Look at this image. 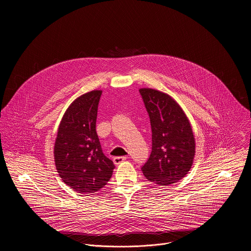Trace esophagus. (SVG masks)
I'll return each mask as SVG.
<instances>
[{"mask_svg": "<svg viewBox=\"0 0 251 251\" xmlns=\"http://www.w3.org/2000/svg\"><path fill=\"white\" fill-rule=\"evenodd\" d=\"M126 159H127V157H114L113 158V163L115 165H119V164L123 163Z\"/></svg>", "mask_w": 251, "mask_h": 251, "instance_id": "obj_1", "label": "esophagus"}]
</instances>
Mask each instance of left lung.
<instances>
[{
  "label": "left lung",
  "instance_id": "left-lung-1",
  "mask_svg": "<svg viewBox=\"0 0 251 251\" xmlns=\"http://www.w3.org/2000/svg\"><path fill=\"white\" fill-rule=\"evenodd\" d=\"M152 128V152L142 167L146 178L159 186L178 182L191 170L196 141L189 118L169 94L140 88Z\"/></svg>",
  "mask_w": 251,
  "mask_h": 251
}]
</instances>
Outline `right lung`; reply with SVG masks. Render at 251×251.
Returning a JSON list of instances; mask_svg holds the SVG:
<instances>
[{
	"mask_svg": "<svg viewBox=\"0 0 251 251\" xmlns=\"http://www.w3.org/2000/svg\"><path fill=\"white\" fill-rule=\"evenodd\" d=\"M101 90L77 97L64 112L54 143V164L65 185L92 194L109 182L115 168L101 149L96 118Z\"/></svg>",
	"mask_w": 251,
	"mask_h": 251,
	"instance_id": "obj_1",
	"label": "right lung"
}]
</instances>
